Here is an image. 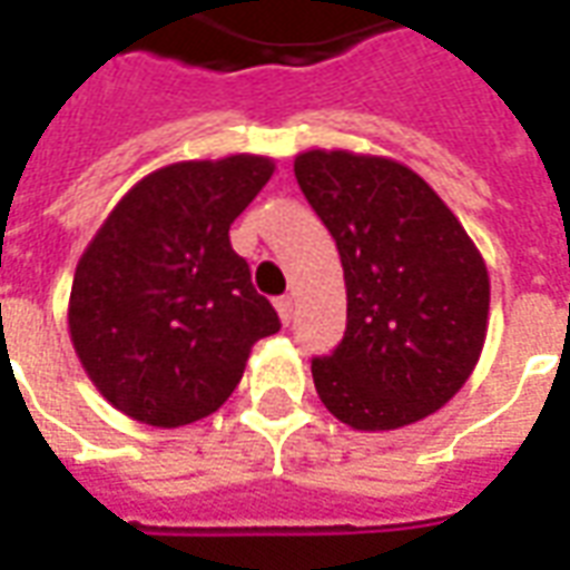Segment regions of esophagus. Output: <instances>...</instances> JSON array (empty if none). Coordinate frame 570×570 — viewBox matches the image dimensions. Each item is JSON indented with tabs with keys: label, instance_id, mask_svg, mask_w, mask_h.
<instances>
[{
	"label": "esophagus",
	"instance_id": "esophagus-1",
	"mask_svg": "<svg viewBox=\"0 0 570 570\" xmlns=\"http://www.w3.org/2000/svg\"><path fill=\"white\" fill-rule=\"evenodd\" d=\"M274 305H277V314H281V321H284V323L293 321V305H296V302H293V296H281L277 302H274Z\"/></svg>",
	"mask_w": 570,
	"mask_h": 570
}]
</instances>
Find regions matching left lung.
<instances>
[{
  "label": "left lung",
  "instance_id": "1",
  "mask_svg": "<svg viewBox=\"0 0 570 570\" xmlns=\"http://www.w3.org/2000/svg\"><path fill=\"white\" fill-rule=\"evenodd\" d=\"M293 170L345 268V338L311 360L323 406L354 430L428 419L464 387L482 354L485 262L406 164L311 149Z\"/></svg>",
  "mask_w": 570,
  "mask_h": 570
}]
</instances>
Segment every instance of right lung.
I'll return each instance as SVG.
<instances>
[{
	"instance_id": "obj_1",
	"label": "right lung",
	"mask_w": 570,
	"mask_h": 570,
	"mask_svg": "<svg viewBox=\"0 0 570 570\" xmlns=\"http://www.w3.org/2000/svg\"><path fill=\"white\" fill-rule=\"evenodd\" d=\"M272 174L262 155L161 167L81 253L69 335L118 412L151 428L207 419L240 382L249 347L281 330L228 240Z\"/></svg>"
}]
</instances>
